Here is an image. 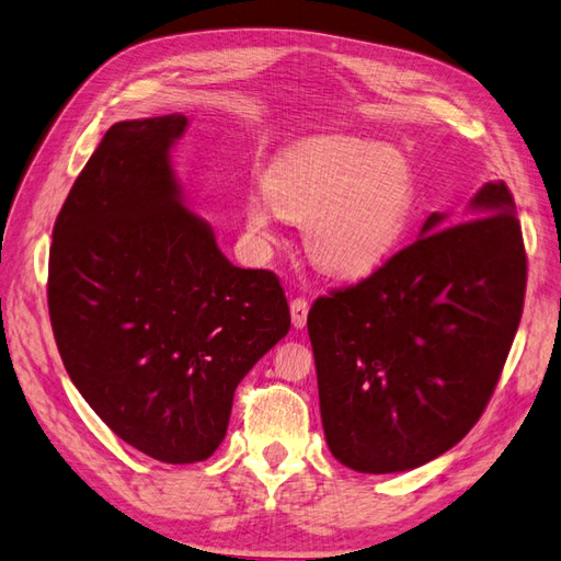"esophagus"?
<instances>
[{"mask_svg":"<svg viewBox=\"0 0 561 561\" xmlns=\"http://www.w3.org/2000/svg\"><path fill=\"white\" fill-rule=\"evenodd\" d=\"M290 313H293V325L302 331V328L307 325V313H309V302H307V299L305 297H295L293 302H290Z\"/></svg>","mask_w":561,"mask_h":561,"instance_id":"34e87169","label":"esophagus"}]
</instances>
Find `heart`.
I'll return each mask as SVG.
<instances>
[{
	"label": "heart",
	"mask_w": 561,
	"mask_h": 561,
	"mask_svg": "<svg viewBox=\"0 0 561 561\" xmlns=\"http://www.w3.org/2000/svg\"><path fill=\"white\" fill-rule=\"evenodd\" d=\"M416 167L394 147L328 135L293 147L248 202V228L273 240L278 216L305 224V250L321 271L362 278L398 252L419 209Z\"/></svg>",
	"instance_id": "b5f03b06"
}]
</instances>
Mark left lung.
<instances>
[{
  "label": "left lung",
  "instance_id": "left-lung-1",
  "mask_svg": "<svg viewBox=\"0 0 561 561\" xmlns=\"http://www.w3.org/2000/svg\"><path fill=\"white\" fill-rule=\"evenodd\" d=\"M526 250L510 187L485 183L469 221L421 238L309 309L325 443L362 473L416 469L481 419L512 350Z\"/></svg>",
  "mask_w": 561,
  "mask_h": 561
}]
</instances>
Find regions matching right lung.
<instances>
[{"mask_svg": "<svg viewBox=\"0 0 561 561\" xmlns=\"http://www.w3.org/2000/svg\"><path fill=\"white\" fill-rule=\"evenodd\" d=\"M181 114L121 121L57 216L47 305L61 362L108 428L167 463L209 459L233 392L290 331L273 271L238 268L181 199Z\"/></svg>", "mask_w": 561, "mask_h": 561, "instance_id": "right-lung-1", "label": "right lung"}]
</instances>
